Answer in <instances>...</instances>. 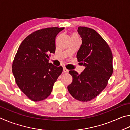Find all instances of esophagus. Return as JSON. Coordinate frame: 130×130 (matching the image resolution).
Returning <instances> with one entry per match:
<instances>
[{
  "mask_svg": "<svg viewBox=\"0 0 130 130\" xmlns=\"http://www.w3.org/2000/svg\"><path fill=\"white\" fill-rule=\"evenodd\" d=\"M63 71L65 72V73H68V72H69V70H67L66 68H65V67H64L63 68Z\"/></svg>",
  "mask_w": 130,
  "mask_h": 130,
  "instance_id": "esophagus-1",
  "label": "esophagus"
}]
</instances>
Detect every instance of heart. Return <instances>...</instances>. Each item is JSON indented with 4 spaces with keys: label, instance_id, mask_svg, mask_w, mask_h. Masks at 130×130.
Returning <instances> with one entry per match:
<instances>
[{
    "label": "heart",
    "instance_id": "heart-1",
    "mask_svg": "<svg viewBox=\"0 0 130 130\" xmlns=\"http://www.w3.org/2000/svg\"><path fill=\"white\" fill-rule=\"evenodd\" d=\"M72 36H78V35H77L76 34H73V35H72Z\"/></svg>",
    "mask_w": 130,
    "mask_h": 130
}]
</instances>
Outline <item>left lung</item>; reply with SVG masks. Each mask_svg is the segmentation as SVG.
Wrapping results in <instances>:
<instances>
[{
    "mask_svg": "<svg viewBox=\"0 0 130 130\" xmlns=\"http://www.w3.org/2000/svg\"><path fill=\"white\" fill-rule=\"evenodd\" d=\"M82 45L76 58L85 69L80 74L74 70L69 71L72 82L67 86L75 99L88 102L94 99L108 84L113 72L112 53L103 38L92 28L79 27Z\"/></svg>",
    "mask_w": 130,
    "mask_h": 130,
    "instance_id": "left-lung-1",
    "label": "left lung"
}]
</instances>
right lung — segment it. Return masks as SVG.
I'll return each mask as SVG.
<instances>
[{"mask_svg": "<svg viewBox=\"0 0 130 130\" xmlns=\"http://www.w3.org/2000/svg\"><path fill=\"white\" fill-rule=\"evenodd\" d=\"M64 29L51 27L36 31L27 36L18 48L12 72L18 87L32 101L46 99L63 71L61 66L48 62V54L55 53L56 36Z\"/></svg>", "mask_w": 130, "mask_h": 130, "instance_id": "add662e5", "label": "right lung"}]
</instances>
